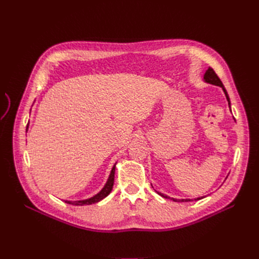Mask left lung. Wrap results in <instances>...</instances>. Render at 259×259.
I'll use <instances>...</instances> for the list:
<instances>
[{
    "instance_id": "8db88e82",
    "label": "left lung",
    "mask_w": 259,
    "mask_h": 259,
    "mask_svg": "<svg viewBox=\"0 0 259 259\" xmlns=\"http://www.w3.org/2000/svg\"><path fill=\"white\" fill-rule=\"evenodd\" d=\"M204 81H206V82H208V83H211V85H214V86H219V87H221L222 88V90H223V93H225V95H226V98H227V100H228V103H229V107L231 108V102H230V98H229V95H228V93H227V90H226V88H225V86H223V83H222V81L220 80V78L218 77V75H217L215 73H214V71L213 69L211 68V67H209L207 71H206V73H205V75H204ZM231 110V109H230ZM160 196H162L163 198H167V199H171V200H173V201H191L192 199H177V198H171V197H169V196H166V195H164V194H162V193H159V192H157ZM201 198H204V197H197V198H195V200H199V199H201Z\"/></svg>"
}]
</instances>
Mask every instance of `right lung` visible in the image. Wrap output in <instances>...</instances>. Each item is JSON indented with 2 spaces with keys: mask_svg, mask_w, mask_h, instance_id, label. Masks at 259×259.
I'll return each instance as SVG.
<instances>
[{
  "mask_svg": "<svg viewBox=\"0 0 259 259\" xmlns=\"http://www.w3.org/2000/svg\"><path fill=\"white\" fill-rule=\"evenodd\" d=\"M28 125H29V124H27L26 132L28 131ZM115 164H116V163H115ZM115 164L113 165L112 170H111V173H110V176H109V179H108V181H107L106 185H104L102 190H101L99 193H98V194H96L95 196L90 197V198H87V199H82V200H74V201H72V200H65V202H67V204H69V205L83 206V205L96 204V202L102 200L103 198H106V197L108 196V195L111 193V191H112V188H113V184H114V173H115Z\"/></svg>",
  "mask_w": 259,
  "mask_h": 259,
  "instance_id": "1",
  "label": "right lung"
}]
</instances>
